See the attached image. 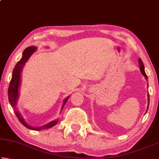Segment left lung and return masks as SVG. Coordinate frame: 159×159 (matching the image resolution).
<instances>
[{"mask_svg": "<svg viewBox=\"0 0 159 159\" xmlns=\"http://www.w3.org/2000/svg\"><path fill=\"white\" fill-rule=\"evenodd\" d=\"M139 64H140V67H139V69H140V71H141V72H142V74L144 75V76H145V78H146V79H147L148 78H147V74H146V73H145V71H144V64H143V62H142V60L140 58L139 59ZM148 97H149V95H148ZM148 107H149V104H148V107H147V109H148Z\"/></svg>", "mask_w": 159, "mask_h": 159, "instance_id": "left-lung-1", "label": "left lung"}]
</instances>
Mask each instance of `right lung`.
Listing matches in <instances>:
<instances>
[{"label":"right lung","instance_id":"1","mask_svg":"<svg viewBox=\"0 0 159 159\" xmlns=\"http://www.w3.org/2000/svg\"><path fill=\"white\" fill-rule=\"evenodd\" d=\"M36 48L35 46H31L26 48L23 52L22 57L21 58V60L19 61L17 63V64L15 65L14 69H13L12 79H11V80H10L9 88H8V99H9L10 104H11V106L14 108V111L16 116L17 117L18 120H20L21 124L25 125L26 128L31 129V130H42V129H46V128H50L51 127H52V126L55 125L56 123H57L58 120H53V121L49 123L48 124L45 125L44 126H42V127L34 128L32 127V126L29 125L25 121V120H24L23 117L21 116V114H20V112H19L18 110H17V109L15 108L16 104H17V100L18 99V88L20 84V74H21V69H22L23 66L25 65L26 61L28 60L29 57L31 55V54L36 50ZM68 98H67L65 99V101H64L62 108L64 107V104H65Z\"/></svg>","mask_w":159,"mask_h":159}]
</instances>
